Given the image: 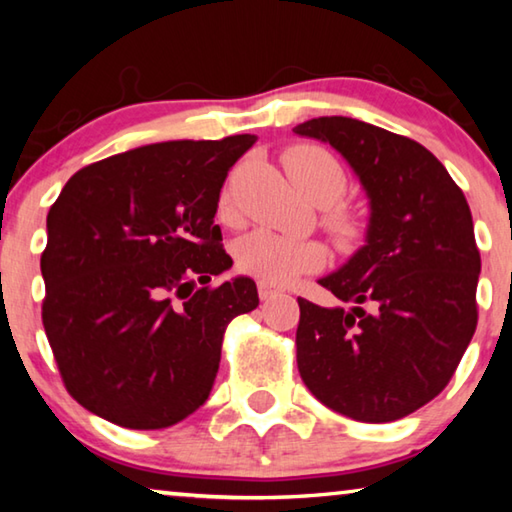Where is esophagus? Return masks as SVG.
I'll return each mask as SVG.
<instances>
[{"label":"esophagus","instance_id":"obj_1","mask_svg":"<svg viewBox=\"0 0 512 512\" xmlns=\"http://www.w3.org/2000/svg\"><path fill=\"white\" fill-rule=\"evenodd\" d=\"M257 291H259V298H262V300H271V298H275V296H280V291L273 289L271 284L264 282V280L257 282Z\"/></svg>","mask_w":512,"mask_h":512}]
</instances>
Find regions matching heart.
Wrapping results in <instances>:
<instances>
[{
  "instance_id": "b5f03b06",
  "label": "heart",
  "mask_w": 512,
  "mask_h": 512,
  "mask_svg": "<svg viewBox=\"0 0 512 512\" xmlns=\"http://www.w3.org/2000/svg\"><path fill=\"white\" fill-rule=\"evenodd\" d=\"M291 183L298 192L316 205H329L325 225L341 244H352L359 237V216L350 207L332 205L348 189V176L341 162L332 153L318 146H296L284 155ZM232 201L230 192L223 189L219 198V216L230 219ZM237 268L268 284H289L302 273H311L325 262V248L318 241L289 239L268 230H253L241 237L235 246Z\"/></svg>"
}]
</instances>
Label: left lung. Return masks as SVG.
<instances>
[{
  "label": "left lung",
  "mask_w": 512,
  "mask_h": 512,
  "mask_svg": "<svg viewBox=\"0 0 512 512\" xmlns=\"http://www.w3.org/2000/svg\"><path fill=\"white\" fill-rule=\"evenodd\" d=\"M293 133L332 144L370 198L366 246L318 280L350 309L298 298L300 377L352 420H400L443 391L474 336L481 255L470 205L409 137L350 117Z\"/></svg>",
  "instance_id": "8db88e82"
}]
</instances>
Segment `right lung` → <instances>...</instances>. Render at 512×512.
<instances>
[{
    "label": "right lung",
    "mask_w": 512,
    "mask_h": 512,
    "mask_svg": "<svg viewBox=\"0 0 512 512\" xmlns=\"http://www.w3.org/2000/svg\"><path fill=\"white\" fill-rule=\"evenodd\" d=\"M255 135L140 146L76 171L47 214L42 325L67 393L126 429L171 427L210 397L225 327L259 305L214 225Z\"/></svg>",
    "instance_id": "obj_1"
}]
</instances>
